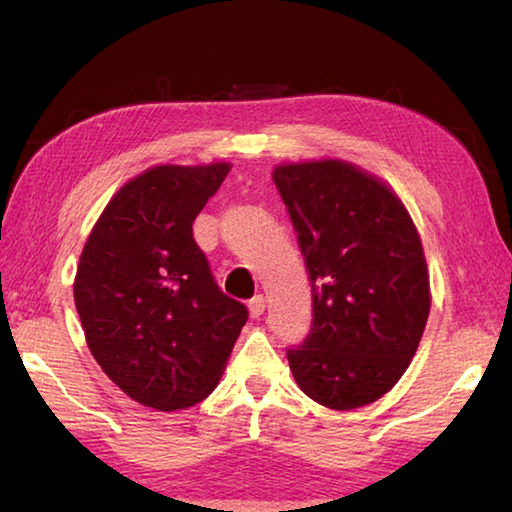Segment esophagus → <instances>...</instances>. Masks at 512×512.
<instances>
[{"label": "esophagus", "mask_w": 512, "mask_h": 512, "mask_svg": "<svg viewBox=\"0 0 512 512\" xmlns=\"http://www.w3.org/2000/svg\"><path fill=\"white\" fill-rule=\"evenodd\" d=\"M248 309H250V316L253 318H259L264 314V309H266V300H264V296H255L253 300L248 302Z\"/></svg>", "instance_id": "34e87169"}]
</instances>
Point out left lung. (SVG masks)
<instances>
[{"label": "left lung", "instance_id": "left-lung-1", "mask_svg": "<svg viewBox=\"0 0 512 512\" xmlns=\"http://www.w3.org/2000/svg\"><path fill=\"white\" fill-rule=\"evenodd\" d=\"M311 282V329L287 350L302 393L334 411L379 400L409 368L429 318L418 230L391 189L350 162L280 164Z\"/></svg>", "mask_w": 512, "mask_h": 512}]
</instances>
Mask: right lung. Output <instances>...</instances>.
I'll return each instance as SVG.
<instances>
[{"mask_svg":"<svg viewBox=\"0 0 512 512\" xmlns=\"http://www.w3.org/2000/svg\"><path fill=\"white\" fill-rule=\"evenodd\" d=\"M230 164H160L112 196L81 253L74 302L101 370L135 402L178 411L210 395L248 309L225 296L194 219Z\"/></svg>","mask_w":512,"mask_h":512,"instance_id":"add662e5","label":"right lung"}]
</instances>
